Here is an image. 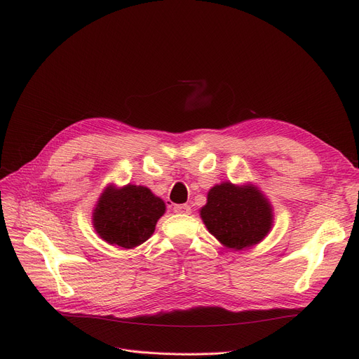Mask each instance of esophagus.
<instances>
[{"label":"esophagus","instance_id":"34e87169","mask_svg":"<svg viewBox=\"0 0 359 359\" xmlns=\"http://www.w3.org/2000/svg\"><path fill=\"white\" fill-rule=\"evenodd\" d=\"M173 210L177 214H189L191 212V206L187 205V203H180V205H175Z\"/></svg>","mask_w":359,"mask_h":359}]
</instances>
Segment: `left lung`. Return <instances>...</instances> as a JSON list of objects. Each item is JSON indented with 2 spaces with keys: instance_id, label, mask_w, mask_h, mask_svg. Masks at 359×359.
<instances>
[{
  "instance_id": "obj_1",
  "label": "left lung",
  "mask_w": 359,
  "mask_h": 359,
  "mask_svg": "<svg viewBox=\"0 0 359 359\" xmlns=\"http://www.w3.org/2000/svg\"><path fill=\"white\" fill-rule=\"evenodd\" d=\"M201 217L212 236L236 250L257 244L272 227V208L263 195L229 182L212 187Z\"/></svg>"
}]
</instances>
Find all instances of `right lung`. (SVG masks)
<instances>
[{"instance_id": "1", "label": "right lung", "mask_w": 359, "mask_h": 359, "mask_svg": "<svg viewBox=\"0 0 359 359\" xmlns=\"http://www.w3.org/2000/svg\"><path fill=\"white\" fill-rule=\"evenodd\" d=\"M164 211V202L144 186L128 184L122 189L110 186L99 199L93 222L104 241L132 249L154 233Z\"/></svg>"}]
</instances>
